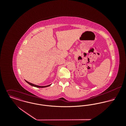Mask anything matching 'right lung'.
Masks as SVG:
<instances>
[{"instance_id": "add662e5", "label": "right lung", "mask_w": 126, "mask_h": 126, "mask_svg": "<svg viewBox=\"0 0 126 126\" xmlns=\"http://www.w3.org/2000/svg\"><path fill=\"white\" fill-rule=\"evenodd\" d=\"M25 81L28 83V84H29L30 85H32V86H34V87H38V88H45V87H48V86H50V85H47V86H38V85H35V84H32V83H30V82H28V81H27V80H25Z\"/></svg>"}]
</instances>
